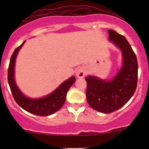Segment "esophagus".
<instances>
[{
	"label": "esophagus",
	"mask_w": 149,
	"mask_h": 149,
	"mask_svg": "<svg viewBox=\"0 0 149 149\" xmlns=\"http://www.w3.org/2000/svg\"><path fill=\"white\" fill-rule=\"evenodd\" d=\"M86 73V69L85 67H79L76 70V75L78 78H83Z\"/></svg>",
	"instance_id": "obj_1"
}]
</instances>
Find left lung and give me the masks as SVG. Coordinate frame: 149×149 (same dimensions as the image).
I'll return each mask as SVG.
<instances>
[{"mask_svg":"<svg viewBox=\"0 0 149 149\" xmlns=\"http://www.w3.org/2000/svg\"><path fill=\"white\" fill-rule=\"evenodd\" d=\"M109 40L121 50L123 65L109 81L88 76L86 96L88 104L102 113H111L124 106L137 87L138 61L131 46L124 36L109 29Z\"/></svg>","mask_w":149,"mask_h":149,"instance_id":"8db88e82","label":"left lung"}]
</instances>
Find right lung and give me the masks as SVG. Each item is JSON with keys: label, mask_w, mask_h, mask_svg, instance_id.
<instances>
[{"label": "right lung", "mask_w": 149, "mask_h": 149, "mask_svg": "<svg viewBox=\"0 0 149 149\" xmlns=\"http://www.w3.org/2000/svg\"><path fill=\"white\" fill-rule=\"evenodd\" d=\"M25 41L20 46L16 48L12 54L8 69V82L12 94L16 102L24 110L39 116H47L59 110L64 104L68 91L74 84L76 78L71 76L70 79L63 82L55 91L46 97L33 99L26 97L16 85L14 79L15 63L19 51L24 44Z\"/></svg>", "instance_id": "add662e5"}]
</instances>
